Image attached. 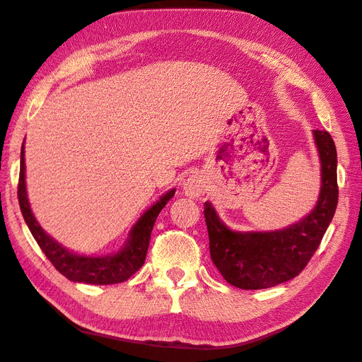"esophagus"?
Wrapping results in <instances>:
<instances>
[{"label":"esophagus","instance_id":"1","mask_svg":"<svg viewBox=\"0 0 362 362\" xmlns=\"http://www.w3.org/2000/svg\"><path fill=\"white\" fill-rule=\"evenodd\" d=\"M182 193L189 198H201L206 192V180L204 175H192L187 180H184L181 184Z\"/></svg>","mask_w":362,"mask_h":362}]
</instances>
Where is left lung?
<instances>
[{
    "mask_svg": "<svg viewBox=\"0 0 362 362\" xmlns=\"http://www.w3.org/2000/svg\"><path fill=\"white\" fill-rule=\"evenodd\" d=\"M320 158V193L313 210L276 231H234L218 217L211 202L204 204L210 255L221 275L242 290H261L298 276L319 247L338 204L337 149L327 131L314 129Z\"/></svg>",
    "mask_w": 362,
    "mask_h": 362,
    "instance_id": "8db88e82",
    "label": "left lung"
}]
</instances>
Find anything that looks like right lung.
<instances>
[{
  "label": "right lung",
  "instance_id": "add662e5",
  "mask_svg": "<svg viewBox=\"0 0 362 362\" xmlns=\"http://www.w3.org/2000/svg\"><path fill=\"white\" fill-rule=\"evenodd\" d=\"M25 141V140H24ZM25 146L21 148V172L18 184V199L24 221L40 246L43 254L52 262L64 278L74 282L93 284V286H108V284H119L127 281L131 275L144 266L146 252L151 240V233L160 211L173 198L175 189L160 196L157 202L152 204L148 210L141 214L137 222L129 229L125 243L117 252L104 257L76 254L74 250L62 246L57 240H54L45 229L36 221L35 214L27 196L25 185Z\"/></svg>",
  "mask_w": 362,
  "mask_h": 362
}]
</instances>
